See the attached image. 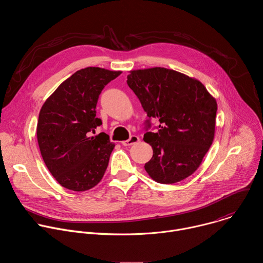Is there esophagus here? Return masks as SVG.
Listing matches in <instances>:
<instances>
[{
  "label": "esophagus",
  "mask_w": 263,
  "mask_h": 263,
  "mask_svg": "<svg viewBox=\"0 0 263 263\" xmlns=\"http://www.w3.org/2000/svg\"><path fill=\"white\" fill-rule=\"evenodd\" d=\"M138 141H139V137L136 136V135H132L129 139L124 140L122 143H123V145L127 146V145H132V144H134V143H137Z\"/></svg>",
  "instance_id": "obj_1"
}]
</instances>
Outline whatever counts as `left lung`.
<instances>
[{"mask_svg": "<svg viewBox=\"0 0 263 263\" xmlns=\"http://www.w3.org/2000/svg\"><path fill=\"white\" fill-rule=\"evenodd\" d=\"M127 83L158 132H146L153 157L144 170L153 180L173 184L194 174L214 138L217 104L197 79L164 67L131 70Z\"/></svg>", "mask_w": 263, "mask_h": 263, "instance_id": "left-lung-1", "label": "left lung"}]
</instances>
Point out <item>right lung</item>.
I'll list each match as a JSON object with an SVG mask.
<instances>
[{"mask_svg": "<svg viewBox=\"0 0 263 263\" xmlns=\"http://www.w3.org/2000/svg\"><path fill=\"white\" fill-rule=\"evenodd\" d=\"M122 71L100 67L77 70L43 105L37 141L43 159L56 181L67 190L85 192L103 178L115 147L109 135L96 129L99 96Z\"/></svg>", "mask_w": 263, "mask_h": 263, "instance_id": "obj_1", "label": "right lung"}]
</instances>
